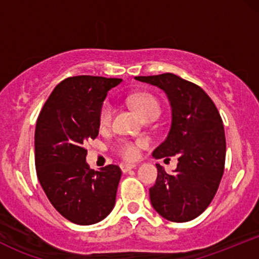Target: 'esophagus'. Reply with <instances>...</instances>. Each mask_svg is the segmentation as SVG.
Here are the masks:
<instances>
[{
    "label": "esophagus",
    "instance_id": "1",
    "mask_svg": "<svg viewBox=\"0 0 259 259\" xmlns=\"http://www.w3.org/2000/svg\"><path fill=\"white\" fill-rule=\"evenodd\" d=\"M136 167V164H130V163H121L120 164V169L123 173H127L129 170H132Z\"/></svg>",
    "mask_w": 259,
    "mask_h": 259
}]
</instances>
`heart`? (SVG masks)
I'll use <instances>...</instances> for the list:
<instances>
[{"label":"heart","mask_w":259,"mask_h":259,"mask_svg":"<svg viewBox=\"0 0 259 259\" xmlns=\"http://www.w3.org/2000/svg\"><path fill=\"white\" fill-rule=\"evenodd\" d=\"M132 105L136 112L141 115L144 119L151 117V115H159L160 113V105L159 101L148 94V92H141L136 94L130 99ZM114 108L109 101H105L100 108L99 113V121L101 126H108L111 124ZM147 146L146 140H123L115 145L114 151L121 159L124 160H135L140 157L141 150Z\"/></svg>","instance_id":"b5f03b06"}]
</instances>
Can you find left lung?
<instances>
[{
	"mask_svg": "<svg viewBox=\"0 0 259 259\" xmlns=\"http://www.w3.org/2000/svg\"><path fill=\"white\" fill-rule=\"evenodd\" d=\"M158 86L171 106L167 139L153 151L154 158L178 157L174 174L157 165L151 203L163 218L184 223L197 218L209 206L221 184L225 164V133L218 109L198 85L171 73L136 76Z\"/></svg>",
	"mask_w": 259,
	"mask_h": 259,
	"instance_id": "8db88e82",
	"label": "left lung"
}]
</instances>
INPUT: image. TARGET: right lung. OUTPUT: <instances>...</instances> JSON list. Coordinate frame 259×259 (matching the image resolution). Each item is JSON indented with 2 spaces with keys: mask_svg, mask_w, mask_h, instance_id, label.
<instances>
[{
  "mask_svg": "<svg viewBox=\"0 0 259 259\" xmlns=\"http://www.w3.org/2000/svg\"><path fill=\"white\" fill-rule=\"evenodd\" d=\"M121 79L78 75L56 86L37 117L35 167L47 198L61 215L79 225L105 219L115 203L121 170H92L85 142L99 135V113L107 92Z\"/></svg>",
  "mask_w": 259,
  "mask_h": 259,
  "instance_id": "add662e5",
  "label": "right lung"
}]
</instances>
